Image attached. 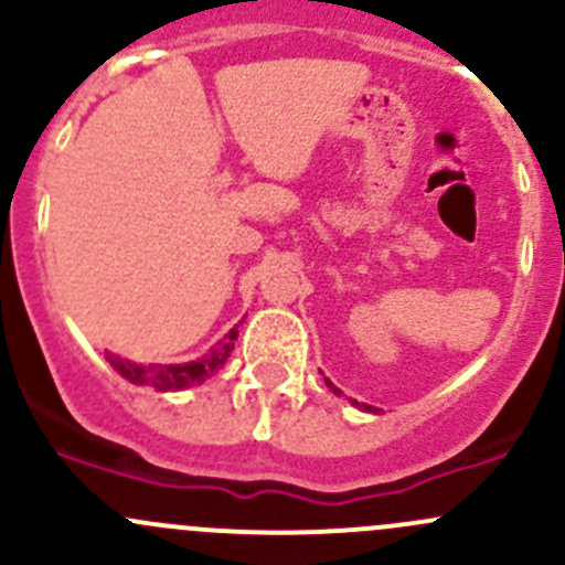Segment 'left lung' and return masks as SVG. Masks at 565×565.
<instances>
[{"label": "left lung", "mask_w": 565, "mask_h": 565, "mask_svg": "<svg viewBox=\"0 0 565 565\" xmlns=\"http://www.w3.org/2000/svg\"><path fill=\"white\" fill-rule=\"evenodd\" d=\"M324 383H328V388H333V385H330V380H324ZM335 391V388H333ZM366 409H372V407H366Z\"/></svg>", "instance_id": "left-lung-1"}]
</instances>
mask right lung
Masks as SVG:
<instances>
[{"label":"right lung","mask_w":565,"mask_h":565,"mask_svg":"<svg viewBox=\"0 0 565 565\" xmlns=\"http://www.w3.org/2000/svg\"><path fill=\"white\" fill-rule=\"evenodd\" d=\"M235 339L237 328H232L204 358L191 363H172V366H163V363H130L117 355H106V361L111 363L128 383L152 385V388L158 391H180L188 388V385H199L207 377H213V374L226 363L230 352L235 350Z\"/></svg>","instance_id":"add662e5"}]
</instances>
